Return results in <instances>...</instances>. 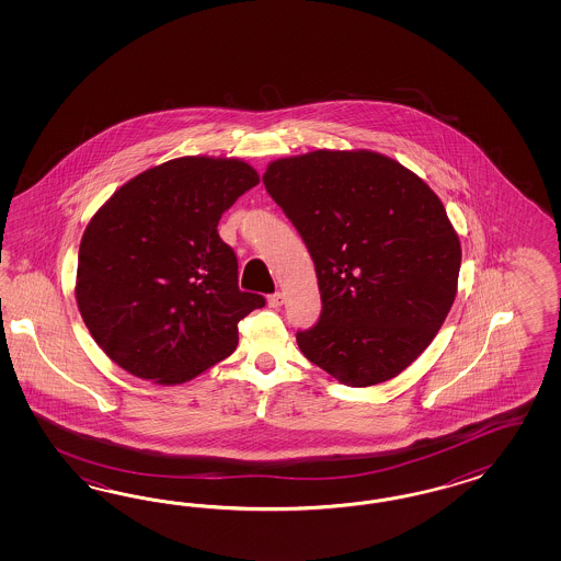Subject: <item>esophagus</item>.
<instances>
[{
  "label": "esophagus",
  "instance_id": "1",
  "mask_svg": "<svg viewBox=\"0 0 561 561\" xmlns=\"http://www.w3.org/2000/svg\"><path fill=\"white\" fill-rule=\"evenodd\" d=\"M284 294L282 291H275V294H272V296H267V302H270V306H273V308H279V306L284 305Z\"/></svg>",
  "mask_w": 561,
  "mask_h": 561
}]
</instances>
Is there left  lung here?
<instances>
[{
	"instance_id": "left-lung-1",
	"label": "left lung",
	"mask_w": 561,
	"mask_h": 561,
	"mask_svg": "<svg viewBox=\"0 0 561 561\" xmlns=\"http://www.w3.org/2000/svg\"><path fill=\"white\" fill-rule=\"evenodd\" d=\"M263 185L314 261L323 308L296 333L306 359L347 387L403 373L457 296L459 237L436 193L366 150L275 160Z\"/></svg>"
}]
</instances>
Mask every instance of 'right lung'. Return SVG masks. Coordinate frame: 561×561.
Returning a JSON list of instances; mask_svg holds the SVG:
<instances>
[{"mask_svg":"<svg viewBox=\"0 0 561 561\" xmlns=\"http://www.w3.org/2000/svg\"><path fill=\"white\" fill-rule=\"evenodd\" d=\"M256 183L242 160L176 158L125 183L85 226L78 308L123 370L179 385L237 350L238 321L265 298L238 288L218 221Z\"/></svg>","mask_w":561,"mask_h":561,"instance_id":"right-lung-1","label":"right lung"}]
</instances>
